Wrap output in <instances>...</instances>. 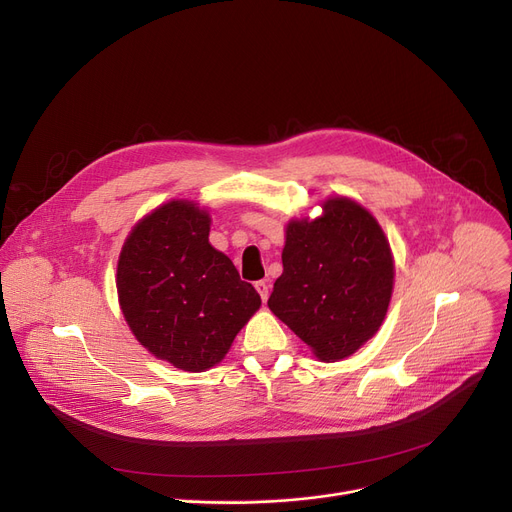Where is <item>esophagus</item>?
Masks as SVG:
<instances>
[{
  "label": "esophagus",
  "instance_id": "34e87169",
  "mask_svg": "<svg viewBox=\"0 0 512 512\" xmlns=\"http://www.w3.org/2000/svg\"><path fill=\"white\" fill-rule=\"evenodd\" d=\"M255 290L259 292L261 300L265 302V300H267V296H269V286H267L263 280H259V282H255Z\"/></svg>",
  "mask_w": 512,
  "mask_h": 512
}]
</instances>
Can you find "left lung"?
<instances>
[{"label":"left lung","mask_w":512,"mask_h":512,"mask_svg":"<svg viewBox=\"0 0 512 512\" xmlns=\"http://www.w3.org/2000/svg\"><path fill=\"white\" fill-rule=\"evenodd\" d=\"M321 216L286 224L284 271L267 306L323 362L352 356L385 321L395 261L387 236L358 201L333 195Z\"/></svg>","instance_id":"obj_1"}]
</instances>
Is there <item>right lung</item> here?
Segmentation results:
<instances>
[{
	"label": "right lung",
	"instance_id": "obj_1",
	"mask_svg": "<svg viewBox=\"0 0 512 512\" xmlns=\"http://www.w3.org/2000/svg\"><path fill=\"white\" fill-rule=\"evenodd\" d=\"M210 212L170 199L131 228L117 261V296L135 339L158 360L203 372L228 354L261 306L234 263L210 245Z\"/></svg>",
	"mask_w": 512,
	"mask_h": 512
}]
</instances>
